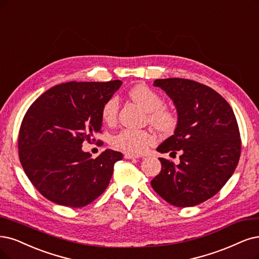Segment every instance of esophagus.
<instances>
[{
  "instance_id": "esophagus-1",
  "label": "esophagus",
  "mask_w": 259,
  "mask_h": 259,
  "mask_svg": "<svg viewBox=\"0 0 259 259\" xmlns=\"http://www.w3.org/2000/svg\"><path fill=\"white\" fill-rule=\"evenodd\" d=\"M123 157H124V159H137V158H139V156H138V155L129 154V152H126V154L123 155Z\"/></svg>"
}]
</instances>
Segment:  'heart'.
I'll return each instance as SVG.
<instances>
[{
  "instance_id": "obj_1",
  "label": "heart",
  "mask_w": 259,
  "mask_h": 259,
  "mask_svg": "<svg viewBox=\"0 0 259 259\" xmlns=\"http://www.w3.org/2000/svg\"><path fill=\"white\" fill-rule=\"evenodd\" d=\"M130 97L148 112V121L152 127L162 132H169L177 124L176 113L164 105L162 96L149 86L140 84L129 92ZM119 112V99L112 96L105 100L101 108V118L107 124L117 120ZM156 143L154 133L147 130L126 128L120 130L112 139V144L130 154H143Z\"/></svg>"
}]
</instances>
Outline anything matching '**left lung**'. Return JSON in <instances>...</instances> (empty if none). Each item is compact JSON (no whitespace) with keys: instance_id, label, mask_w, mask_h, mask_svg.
I'll return each mask as SVG.
<instances>
[{"instance_id":"obj_1","label":"left lung","mask_w":259,"mask_h":259,"mask_svg":"<svg viewBox=\"0 0 259 259\" xmlns=\"http://www.w3.org/2000/svg\"><path fill=\"white\" fill-rule=\"evenodd\" d=\"M154 85L166 92L178 113L174 136L157 150L179 151L180 162L159 158L162 168L151 187L170 205L196 206L215 195L237 167L241 139L236 116L221 95L202 83L170 78Z\"/></svg>"}]
</instances>
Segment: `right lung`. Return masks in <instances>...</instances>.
Listing matches in <instances>:
<instances>
[{
    "label": "right lung",
    "instance_id": "1",
    "mask_svg": "<svg viewBox=\"0 0 259 259\" xmlns=\"http://www.w3.org/2000/svg\"><path fill=\"white\" fill-rule=\"evenodd\" d=\"M120 85L119 80L59 84L26 111L19 130V159L27 178L47 199L81 208L109 186L122 154L107 149L93 159L82 144L101 133V108Z\"/></svg>",
    "mask_w": 259,
    "mask_h": 259
}]
</instances>
